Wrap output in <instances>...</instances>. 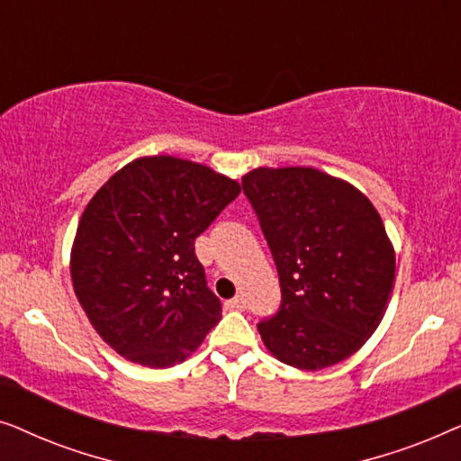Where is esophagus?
I'll return each mask as SVG.
<instances>
[{"mask_svg":"<svg viewBox=\"0 0 461 461\" xmlns=\"http://www.w3.org/2000/svg\"><path fill=\"white\" fill-rule=\"evenodd\" d=\"M226 308H230V311H243V308H245V298H243V295H235V298L226 302Z\"/></svg>","mask_w":461,"mask_h":461,"instance_id":"esophagus-1","label":"esophagus"}]
</instances>
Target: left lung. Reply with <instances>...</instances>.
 <instances>
[{
    "instance_id": "8db88e82",
    "label": "left lung",
    "mask_w": 461,
    "mask_h": 461,
    "mask_svg": "<svg viewBox=\"0 0 461 461\" xmlns=\"http://www.w3.org/2000/svg\"><path fill=\"white\" fill-rule=\"evenodd\" d=\"M241 182L281 283L279 311L258 323L262 342L308 371L355 355L393 294L394 251L380 213L348 182L312 167H260Z\"/></svg>"
}]
</instances>
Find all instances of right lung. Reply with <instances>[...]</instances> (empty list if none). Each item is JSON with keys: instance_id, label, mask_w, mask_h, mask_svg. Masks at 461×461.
Wrapping results in <instances>:
<instances>
[{"instance_id": "add662e5", "label": "right lung", "mask_w": 461, "mask_h": 461, "mask_svg": "<svg viewBox=\"0 0 461 461\" xmlns=\"http://www.w3.org/2000/svg\"><path fill=\"white\" fill-rule=\"evenodd\" d=\"M241 193L235 180L176 157H144L113 176L77 226L71 276L106 344L130 361L182 363L222 319L194 239Z\"/></svg>"}]
</instances>
